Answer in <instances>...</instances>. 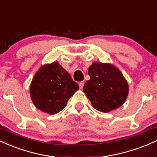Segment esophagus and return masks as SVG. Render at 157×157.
<instances>
[{
    "label": "esophagus",
    "instance_id": "obj_1",
    "mask_svg": "<svg viewBox=\"0 0 157 157\" xmlns=\"http://www.w3.org/2000/svg\"><path fill=\"white\" fill-rule=\"evenodd\" d=\"M83 86H84V82H83V81H82V82H80V83H79V86H80V89H82Z\"/></svg>",
    "mask_w": 157,
    "mask_h": 157
}]
</instances>
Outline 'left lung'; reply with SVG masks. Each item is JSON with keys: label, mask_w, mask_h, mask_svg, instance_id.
I'll use <instances>...</instances> for the list:
<instances>
[{"label": "left lung", "mask_w": 157, "mask_h": 157, "mask_svg": "<svg viewBox=\"0 0 157 157\" xmlns=\"http://www.w3.org/2000/svg\"><path fill=\"white\" fill-rule=\"evenodd\" d=\"M89 75L90 80L85 82L82 90L95 109L109 112L124 103L128 86L117 68L95 62L89 68Z\"/></svg>", "instance_id": "left-lung-1"}]
</instances>
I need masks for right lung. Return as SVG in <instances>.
<instances>
[{
	"mask_svg": "<svg viewBox=\"0 0 157 157\" xmlns=\"http://www.w3.org/2000/svg\"><path fill=\"white\" fill-rule=\"evenodd\" d=\"M79 86L58 63L44 65L35 74L30 86L32 102L37 109L50 114L66 107Z\"/></svg>",
	"mask_w": 157,
	"mask_h": 157,
	"instance_id": "obj_1",
	"label": "right lung"
}]
</instances>
